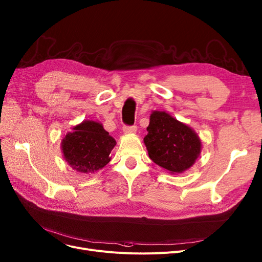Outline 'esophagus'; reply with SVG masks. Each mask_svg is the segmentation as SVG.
Wrapping results in <instances>:
<instances>
[{
	"instance_id": "34e87169",
	"label": "esophagus",
	"mask_w": 262,
	"mask_h": 262,
	"mask_svg": "<svg viewBox=\"0 0 262 262\" xmlns=\"http://www.w3.org/2000/svg\"><path fill=\"white\" fill-rule=\"evenodd\" d=\"M136 130H137V126H136V125H124V126H123V132H124V134L135 133Z\"/></svg>"
}]
</instances>
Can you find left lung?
I'll use <instances>...</instances> for the list:
<instances>
[{
	"label": "left lung",
	"mask_w": 262,
	"mask_h": 262,
	"mask_svg": "<svg viewBox=\"0 0 262 262\" xmlns=\"http://www.w3.org/2000/svg\"><path fill=\"white\" fill-rule=\"evenodd\" d=\"M144 137L149 158L171 173H182L201 153V140L186 124L164 112L150 115Z\"/></svg>",
	"instance_id": "obj_1"
}]
</instances>
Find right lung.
Wrapping results in <instances>:
<instances>
[{
  "label": "right lung",
  "instance_id": "obj_1",
  "mask_svg": "<svg viewBox=\"0 0 262 262\" xmlns=\"http://www.w3.org/2000/svg\"><path fill=\"white\" fill-rule=\"evenodd\" d=\"M73 133H69L62 140V153L70 166L82 173H92L104 168L110 161V152L116 140L102 124L84 121Z\"/></svg>",
  "mask_w": 262,
  "mask_h": 262
}]
</instances>
